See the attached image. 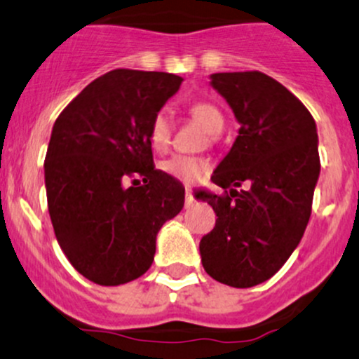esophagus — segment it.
<instances>
[{
  "instance_id": "1",
  "label": "esophagus",
  "mask_w": 359,
  "mask_h": 359,
  "mask_svg": "<svg viewBox=\"0 0 359 359\" xmlns=\"http://www.w3.org/2000/svg\"><path fill=\"white\" fill-rule=\"evenodd\" d=\"M193 201H195V198H193V195H191V191L190 190H187V193H184V207H191L193 205Z\"/></svg>"
}]
</instances>
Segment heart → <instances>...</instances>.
I'll return each instance as SVG.
<instances>
[{"label":"heart","mask_w":359,"mask_h":359,"mask_svg":"<svg viewBox=\"0 0 359 359\" xmlns=\"http://www.w3.org/2000/svg\"><path fill=\"white\" fill-rule=\"evenodd\" d=\"M190 115L200 123L210 135H217L224 128V116L215 104L198 102L190 107ZM149 140L156 151H164L171 142V122L164 111H159L152 116L149 126ZM164 169L171 176L184 183H195L207 171V164L203 161L190 158V156H175L164 163Z\"/></svg>","instance_id":"obj_1"}]
</instances>
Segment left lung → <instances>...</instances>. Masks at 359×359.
<instances>
[{
  "mask_svg": "<svg viewBox=\"0 0 359 359\" xmlns=\"http://www.w3.org/2000/svg\"><path fill=\"white\" fill-rule=\"evenodd\" d=\"M210 84L241 128L212 176L229 193L196 195L217 213L200 241L201 264L213 280L249 288L275 275L304 236L320 172L317 127L304 103L263 72H215ZM243 182L248 191L233 190Z\"/></svg>",
  "mask_w": 359,
  "mask_h": 359,
  "instance_id": "left-lung-1",
  "label": "left lung"
}]
</instances>
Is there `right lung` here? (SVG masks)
<instances>
[{
  "label": "right lung",
  "mask_w": 359,
  "mask_h": 359,
  "mask_svg": "<svg viewBox=\"0 0 359 359\" xmlns=\"http://www.w3.org/2000/svg\"><path fill=\"white\" fill-rule=\"evenodd\" d=\"M181 81L169 72L110 71L52 127L43 164L52 227L69 263L93 283L116 287L142 276L161 227L183 208V184L154 169L149 140L152 116ZM132 175L144 184L126 187Z\"/></svg>",
  "instance_id": "1"
}]
</instances>
